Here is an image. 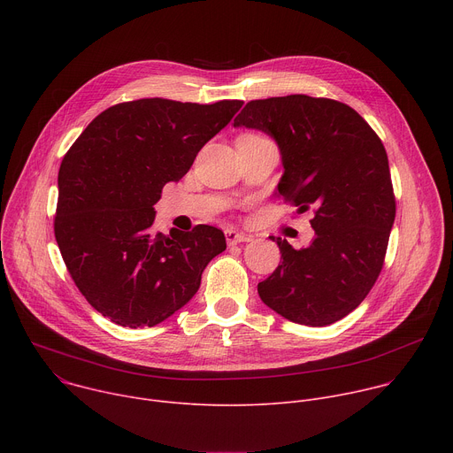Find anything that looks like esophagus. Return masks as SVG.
Listing matches in <instances>:
<instances>
[{
  "mask_svg": "<svg viewBox=\"0 0 453 453\" xmlns=\"http://www.w3.org/2000/svg\"><path fill=\"white\" fill-rule=\"evenodd\" d=\"M226 240H227L229 245H234V243H240V242H249L250 236L245 234V233L234 231V229H227V231H226Z\"/></svg>",
  "mask_w": 453,
  "mask_h": 453,
  "instance_id": "34e87169",
  "label": "esophagus"
}]
</instances>
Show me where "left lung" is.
I'll return each mask as SVG.
<instances>
[{
  "label": "left lung",
  "mask_w": 453,
  "mask_h": 453,
  "mask_svg": "<svg viewBox=\"0 0 453 453\" xmlns=\"http://www.w3.org/2000/svg\"><path fill=\"white\" fill-rule=\"evenodd\" d=\"M234 127L276 140L285 168L278 193L301 213L313 210L308 247L271 236L283 260L257 294L297 325L341 320L376 283L396 217L381 140L349 105L308 95L250 100Z\"/></svg>",
  "instance_id": "obj_1"
}]
</instances>
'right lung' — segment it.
<instances>
[{"label": "right lung", "instance_id": "add662e5", "mask_svg": "<svg viewBox=\"0 0 453 453\" xmlns=\"http://www.w3.org/2000/svg\"><path fill=\"white\" fill-rule=\"evenodd\" d=\"M242 100L142 98L100 112L64 156L53 220L62 260L88 303L127 328L156 326L182 308L226 250L220 229L154 233V204Z\"/></svg>", "mask_w": 453, "mask_h": 453}]
</instances>
